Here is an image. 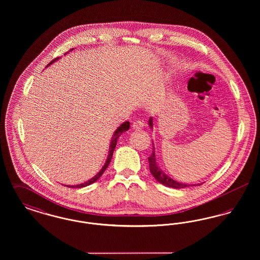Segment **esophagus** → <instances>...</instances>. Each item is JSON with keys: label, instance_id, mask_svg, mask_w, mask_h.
<instances>
[{"label": "esophagus", "instance_id": "1", "mask_svg": "<svg viewBox=\"0 0 260 260\" xmlns=\"http://www.w3.org/2000/svg\"><path fill=\"white\" fill-rule=\"evenodd\" d=\"M144 127V124L141 122V121H136L133 124V128L135 131H139V129H142Z\"/></svg>", "mask_w": 260, "mask_h": 260}]
</instances>
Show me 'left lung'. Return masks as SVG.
Returning a JSON list of instances; mask_svg holds the SVG:
<instances>
[{"label": "left lung", "instance_id": "8db88e82", "mask_svg": "<svg viewBox=\"0 0 260 260\" xmlns=\"http://www.w3.org/2000/svg\"><path fill=\"white\" fill-rule=\"evenodd\" d=\"M149 126L151 129H153V117H150L148 121ZM149 168H150V172L152 173V175L155 177V179L161 183L162 185L167 186V187H171L174 189H182L186 188L189 186L201 185L202 183L198 184H187V183H182L179 181L174 180L172 177H170L168 174L164 173V171L161 170V167L159 166L158 161H157V157H156V149H155V144L153 143V151L151 156L148 158Z\"/></svg>", "mask_w": 260, "mask_h": 260}]
</instances>
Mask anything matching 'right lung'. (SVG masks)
I'll use <instances>...</instances> for the list:
<instances>
[{
    "label": "right lung",
    "instance_id": "1",
    "mask_svg": "<svg viewBox=\"0 0 260 260\" xmlns=\"http://www.w3.org/2000/svg\"><path fill=\"white\" fill-rule=\"evenodd\" d=\"M74 49H72L71 50H73ZM71 50H69V51H71ZM69 51H67L64 55H66L67 53H69ZM59 59V57H57V58H55L54 60H52V61L49 63L48 65H47V67H49L50 66L52 63H54L55 61H57ZM128 128H129V122H127V121H125L124 123L121 124L120 126H118V128L114 132V134H113V136H112L111 138V142H110V145H109V152H108V156H107V159H106V161L104 162V166L101 168V170L99 171V173H96L93 177H91L90 179H88L87 181H85L84 183H81V184H77V185H65L67 186V187H70V188H83V187H86V186L90 185V184H92L93 182H95L96 180H99V178L101 177V175L104 173L105 172V170L108 168V166H109V164H110V161H111L112 156H113V153H114V150H115V147H116V144H117V141H118V138L121 136V135L124 133V132H126V131H128Z\"/></svg>",
    "mask_w": 260,
    "mask_h": 260
}]
</instances>
